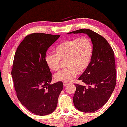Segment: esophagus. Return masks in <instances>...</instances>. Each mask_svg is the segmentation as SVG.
Listing matches in <instances>:
<instances>
[{
	"mask_svg": "<svg viewBox=\"0 0 127 127\" xmlns=\"http://www.w3.org/2000/svg\"><path fill=\"white\" fill-rule=\"evenodd\" d=\"M68 84H68V83H66V82H64V83H63V85H64V87L67 86Z\"/></svg>",
	"mask_w": 127,
	"mask_h": 127,
	"instance_id": "esophagus-1",
	"label": "esophagus"
}]
</instances>
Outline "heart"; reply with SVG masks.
<instances>
[{"label": "heart", "instance_id": "b5f03b06", "mask_svg": "<svg viewBox=\"0 0 127 127\" xmlns=\"http://www.w3.org/2000/svg\"><path fill=\"white\" fill-rule=\"evenodd\" d=\"M56 54H46L45 62L50 69L57 71L61 61L65 60L66 68L54 75L56 81L70 82L74 79L79 71L83 72L91 62L93 54V45L89 38L82 36L66 40L55 48Z\"/></svg>", "mask_w": 127, "mask_h": 127}]
</instances>
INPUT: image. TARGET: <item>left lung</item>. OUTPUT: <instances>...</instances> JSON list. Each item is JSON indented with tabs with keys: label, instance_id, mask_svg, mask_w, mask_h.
<instances>
[{
	"label": "left lung",
	"instance_id": "obj_1",
	"mask_svg": "<svg viewBox=\"0 0 127 127\" xmlns=\"http://www.w3.org/2000/svg\"><path fill=\"white\" fill-rule=\"evenodd\" d=\"M72 33L86 34L93 44L91 61L78 78L86 85L75 84L76 91L73 96L74 105L78 110L92 113L107 102L116 87L114 52L104 38L91 30L79 29L67 34Z\"/></svg>",
	"mask_w": 127,
	"mask_h": 127
}]
</instances>
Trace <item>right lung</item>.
<instances>
[{
	"mask_svg": "<svg viewBox=\"0 0 127 127\" xmlns=\"http://www.w3.org/2000/svg\"><path fill=\"white\" fill-rule=\"evenodd\" d=\"M60 36L31 34L25 36L15 54L11 76L17 97L28 110L38 116L54 111L63 88L62 82L50 84L52 73L45 62L48 48Z\"/></svg>",
	"mask_w": 127,
	"mask_h": 127,
	"instance_id": "add662e5",
	"label": "right lung"
}]
</instances>
